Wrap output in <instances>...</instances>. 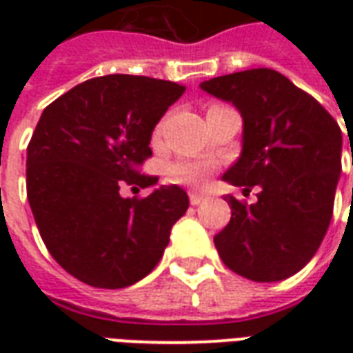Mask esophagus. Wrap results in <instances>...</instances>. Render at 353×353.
I'll use <instances>...</instances> for the list:
<instances>
[{"instance_id": "34e87169", "label": "esophagus", "mask_w": 353, "mask_h": 353, "mask_svg": "<svg viewBox=\"0 0 353 353\" xmlns=\"http://www.w3.org/2000/svg\"><path fill=\"white\" fill-rule=\"evenodd\" d=\"M204 199H206V196L200 194V192H191V194H189V200H191L192 206H199L200 202H204Z\"/></svg>"}]
</instances>
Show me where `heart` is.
<instances>
[{
	"label": "heart",
	"mask_w": 353,
	"mask_h": 353,
	"mask_svg": "<svg viewBox=\"0 0 353 353\" xmlns=\"http://www.w3.org/2000/svg\"><path fill=\"white\" fill-rule=\"evenodd\" d=\"M162 126L164 123L157 126L154 139L161 138ZM208 172H210V164L206 161H179L170 168V176L177 183H200L206 177Z\"/></svg>",
	"instance_id": "heart-1"
}]
</instances>
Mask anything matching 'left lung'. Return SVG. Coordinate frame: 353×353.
I'll return each mask as SVG.
<instances>
[{
	"label": "left lung",
	"mask_w": 353,
	"mask_h": 353,
	"mask_svg": "<svg viewBox=\"0 0 353 353\" xmlns=\"http://www.w3.org/2000/svg\"><path fill=\"white\" fill-rule=\"evenodd\" d=\"M244 119L242 153L223 179L255 204L227 194L229 225L215 234L221 261L253 281H280L318 252L333 217L342 132L325 108L281 73L257 68L200 83Z\"/></svg>",
	"instance_id": "obj_1"
}]
</instances>
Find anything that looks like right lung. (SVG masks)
I'll list each match as a JSON object with an SVG mask.
<instances>
[{
  "instance_id": "right-lung-1",
  "label": "right lung",
  "mask_w": 353,
  "mask_h": 353,
  "mask_svg": "<svg viewBox=\"0 0 353 353\" xmlns=\"http://www.w3.org/2000/svg\"><path fill=\"white\" fill-rule=\"evenodd\" d=\"M183 85L143 75H103L45 108L26 159L28 202L58 265L92 288H128L153 270L189 196L162 185L145 199L121 187H151L139 174L151 134Z\"/></svg>"
}]
</instances>
